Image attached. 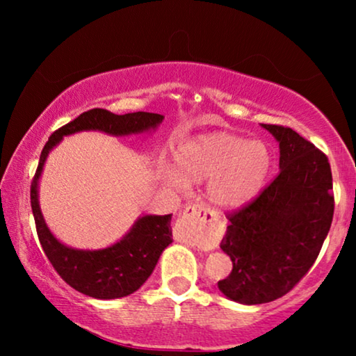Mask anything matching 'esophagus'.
I'll use <instances>...</instances> for the list:
<instances>
[{
	"mask_svg": "<svg viewBox=\"0 0 356 356\" xmlns=\"http://www.w3.org/2000/svg\"><path fill=\"white\" fill-rule=\"evenodd\" d=\"M175 236L178 240L194 243L197 246L212 245L217 236V225L211 212L202 206L186 207L183 216L178 218Z\"/></svg>",
	"mask_w": 356,
	"mask_h": 356,
	"instance_id": "1",
	"label": "esophagus"
}]
</instances>
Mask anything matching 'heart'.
Instances as JSON below:
<instances>
[{
    "label": "heart",
    "mask_w": 356,
    "mask_h": 356,
    "mask_svg": "<svg viewBox=\"0 0 356 356\" xmlns=\"http://www.w3.org/2000/svg\"><path fill=\"white\" fill-rule=\"evenodd\" d=\"M175 170L163 163L159 177L165 186L184 189L207 179L206 196L217 211L230 212L250 204L269 177L272 152L264 140L230 133H207L189 139L175 152Z\"/></svg>",
    "instance_id": "heart-1"
}]
</instances>
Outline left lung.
Listing matches in <instances>:
<instances>
[{
	"label": "left lung",
	"instance_id": "left-lung-1",
	"mask_svg": "<svg viewBox=\"0 0 356 356\" xmlns=\"http://www.w3.org/2000/svg\"><path fill=\"white\" fill-rule=\"evenodd\" d=\"M261 126L279 143L280 172L256 201L230 216L220 243L233 269L218 290L241 305L289 293L314 264L334 216L327 157L293 129Z\"/></svg>",
	"mask_w": 356,
	"mask_h": 356
}]
</instances>
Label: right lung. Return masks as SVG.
Returning a JSON list of instances; mask_svg holds the SVG:
<instances>
[{"label":"right lung","mask_w":356,"mask_h":356,"mask_svg":"<svg viewBox=\"0 0 356 356\" xmlns=\"http://www.w3.org/2000/svg\"><path fill=\"white\" fill-rule=\"evenodd\" d=\"M165 116L147 111L115 115L108 110L94 108L55 131L42 150L40 162L31 186V204L35 218L40 245L48 261L72 289L97 300L123 298L134 293L152 274L172 238V213L152 216L145 213L136 218L133 227L113 245L100 250H77L61 243L53 235L43 218L38 202V183L48 154L66 136L82 131H100L113 138H128L152 133Z\"/></svg>","instance_id":"obj_1"}]
</instances>
